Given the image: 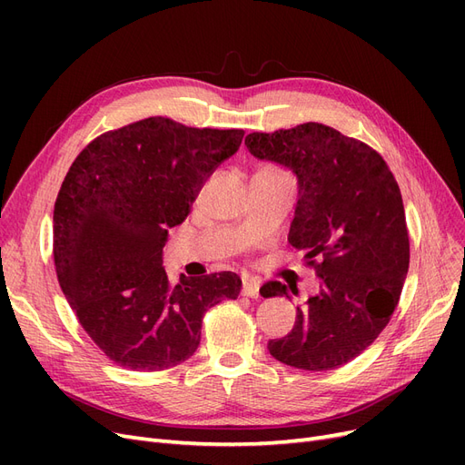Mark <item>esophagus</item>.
I'll use <instances>...</instances> for the list:
<instances>
[{"mask_svg":"<svg viewBox=\"0 0 465 465\" xmlns=\"http://www.w3.org/2000/svg\"><path fill=\"white\" fill-rule=\"evenodd\" d=\"M242 297H248V299H258L260 297V285L258 283H252V281H244L242 285Z\"/></svg>","mask_w":465,"mask_h":465,"instance_id":"34e87169","label":"esophagus"}]
</instances>
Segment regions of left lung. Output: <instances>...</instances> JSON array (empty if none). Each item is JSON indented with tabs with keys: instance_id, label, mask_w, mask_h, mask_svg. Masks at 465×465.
Masks as SVG:
<instances>
[{
	"instance_id": "1",
	"label": "left lung",
	"mask_w": 465,
	"mask_h": 465,
	"mask_svg": "<svg viewBox=\"0 0 465 465\" xmlns=\"http://www.w3.org/2000/svg\"><path fill=\"white\" fill-rule=\"evenodd\" d=\"M244 143L297 174L289 242L322 279L316 297L297 306L291 333L267 349L294 369H340L376 340L400 302L410 232L398 182L378 151L318 122L254 132ZM260 292L289 297L279 281Z\"/></svg>"
}]
</instances>
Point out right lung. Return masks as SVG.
I'll return each mask as SVG.
<instances>
[{
    "instance_id": "add662e5",
    "label": "right lung",
    "mask_w": 465,
    "mask_h": 465,
    "mask_svg": "<svg viewBox=\"0 0 465 465\" xmlns=\"http://www.w3.org/2000/svg\"><path fill=\"white\" fill-rule=\"evenodd\" d=\"M242 137L153 116L101 134L69 166L54 205L55 273L83 330L120 367L184 362L207 308L241 292L232 272L180 275L174 285L163 246Z\"/></svg>"
}]
</instances>
